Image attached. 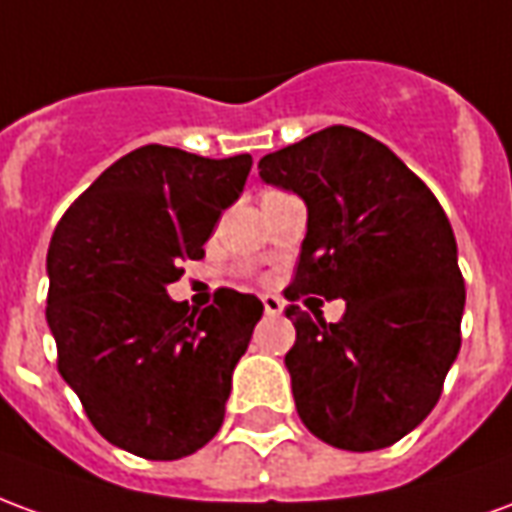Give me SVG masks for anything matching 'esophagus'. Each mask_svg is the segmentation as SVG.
<instances>
[{"mask_svg":"<svg viewBox=\"0 0 512 512\" xmlns=\"http://www.w3.org/2000/svg\"><path fill=\"white\" fill-rule=\"evenodd\" d=\"M263 310H266V315H282V310H285V301L279 299V296L266 293V296H263Z\"/></svg>","mask_w":512,"mask_h":512,"instance_id":"esophagus-1","label":"esophagus"}]
</instances>
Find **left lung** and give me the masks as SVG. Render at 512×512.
<instances>
[{"mask_svg":"<svg viewBox=\"0 0 512 512\" xmlns=\"http://www.w3.org/2000/svg\"><path fill=\"white\" fill-rule=\"evenodd\" d=\"M257 169L307 205L285 299H345L337 323L285 310L296 326L285 365L301 422L340 450L389 447L433 411L461 351L466 288L450 219L389 147L356 128H323Z\"/></svg>","mask_w":512,"mask_h":512,"instance_id":"8db88e82","label":"left lung"}]
</instances>
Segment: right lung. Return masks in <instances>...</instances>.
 I'll return each mask as SVG.
<instances>
[{
  "instance_id": "1",
  "label": "right lung",
  "mask_w": 512,
  "mask_h": 512,
  "mask_svg": "<svg viewBox=\"0 0 512 512\" xmlns=\"http://www.w3.org/2000/svg\"><path fill=\"white\" fill-rule=\"evenodd\" d=\"M252 156L145 145L117 158L51 235L46 321L57 367L95 430L147 461H178L224 422L233 370L263 304L222 288L211 307L172 301L183 260L205 257Z\"/></svg>"
}]
</instances>
